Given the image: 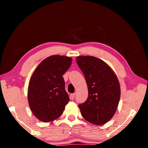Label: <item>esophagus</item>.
<instances>
[{"label":"esophagus","instance_id":"1","mask_svg":"<svg viewBox=\"0 0 148 148\" xmlns=\"http://www.w3.org/2000/svg\"><path fill=\"white\" fill-rule=\"evenodd\" d=\"M75 95H76V94H75V93H72V94H71V95H70V98H71V99H72V100L74 99Z\"/></svg>","mask_w":148,"mask_h":148}]
</instances>
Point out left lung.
<instances>
[{
	"label": "left lung",
	"mask_w": 148,
	"mask_h": 148,
	"mask_svg": "<svg viewBox=\"0 0 148 148\" xmlns=\"http://www.w3.org/2000/svg\"><path fill=\"white\" fill-rule=\"evenodd\" d=\"M76 61L88 89L87 101L78 106L82 116L95 125L106 123L119 104L121 89L118 78L111 67L97 57L78 56Z\"/></svg>",
	"instance_id": "obj_1"
}]
</instances>
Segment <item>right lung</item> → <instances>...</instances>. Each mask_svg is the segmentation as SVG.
I'll list each match as a JSON object with an SVG mask.
<instances>
[{
    "label": "right lung",
    "mask_w": 148,
    "mask_h": 148,
    "mask_svg": "<svg viewBox=\"0 0 148 148\" xmlns=\"http://www.w3.org/2000/svg\"><path fill=\"white\" fill-rule=\"evenodd\" d=\"M71 57L51 56L44 59L30 79L27 98L34 116L50 122L61 116L70 101L62 77L72 64Z\"/></svg>",
    "instance_id": "obj_1"
}]
</instances>
